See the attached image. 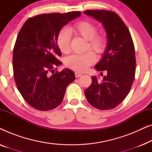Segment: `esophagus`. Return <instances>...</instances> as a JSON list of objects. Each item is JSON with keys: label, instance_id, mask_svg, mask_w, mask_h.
<instances>
[{"label": "esophagus", "instance_id": "1", "mask_svg": "<svg viewBox=\"0 0 152 152\" xmlns=\"http://www.w3.org/2000/svg\"><path fill=\"white\" fill-rule=\"evenodd\" d=\"M82 73L80 72H75V77H79L82 76Z\"/></svg>", "mask_w": 152, "mask_h": 152}]
</instances>
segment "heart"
Here are the masks:
<instances>
[{
    "label": "heart",
    "instance_id": "1",
    "mask_svg": "<svg viewBox=\"0 0 152 152\" xmlns=\"http://www.w3.org/2000/svg\"><path fill=\"white\" fill-rule=\"evenodd\" d=\"M72 30L76 34L88 41L87 48H90L95 53L101 55L107 48V39L102 34H97V28L88 20H82L72 26ZM71 35L66 29H61L58 33L57 43L60 51L64 54L69 53ZM96 61V57L91 51L84 54H75L68 57L66 65L77 71H85Z\"/></svg>",
    "mask_w": 152,
    "mask_h": 152
}]
</instances>
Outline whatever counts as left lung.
Returning <instances> with one entry per match:
<instances>
[{
	"instance_id": "8db88e82",
	"label": "left lung",
	"mask_w": 152,
	"mask_h": 152,
	"mask_svg": "<svg viewBox=\"0 0 152 152\" xmlns=\"http://www.w3.org/2000/svg\"><path fill=\"white\" fill-rule=\"evenodd\" d=\"M84 13L98 20L106 31L107 44L95 70L107 72L99 81L91 77L92 84L84 91L87 101L99 110L114 109L125 99L134 82L136 57L128 28L115 12L86 10Z\"/></svg>"
}]
</instances>
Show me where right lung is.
I'll return each mask as SVG.
<instances>
[{
	"label": "right lung",
	"instance_id": "1",
	"mask_svg": "<svg viewBox=\"0 0 152 152\" xmlns=\"http://www.w3.org/2000/svg\"><path fill=\"white\" fill-rule=\"evenodd\" d=\"M80 12L41 14L30 18L20 29L13 53L14 77L25 100L39 111H49L63 101L68 85L75 80L68 68L55 72L62 64L58 33Z\"/></svg>",
	"mask_w": 152,
	"mask_h": 152
}]
</instances>
